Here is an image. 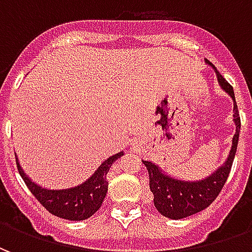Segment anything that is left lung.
<instances>
[{"label":"left lung","mask_w":252,"mask_h":252,"mask_svg":"<svg viewBox=\"0 0 252 252\" xmlns=\"http://www.w3.org/2000/svg\"><path fill=\"white\" fill-rule=\"evenodd\" d=\"M209 63V62H208ZM215 70L216 67L209 63ZM217 79L221 88L227 92L235 101V93L233 88L225 81L220 72L216 70ZM233 120L236 123V133L233 135L232 148L228 157L227 162L222 164L220 169H217L216 173L209 175L208 178L198 182H184L170 178L164 175L157 164L151 163L148 160H142L144 166L148 170L150 177V189L154 194V205L158 212L169 219H185L191 216L194 213L204 211L205 208L211 205L216 200L219 193L221 191L222 186L227 181L231 167H232L236 148L239 142V132H240V116H239L238 105L235 101L233 105Z\"/></svg>","instance_id":"obj_1"}]
</instances>
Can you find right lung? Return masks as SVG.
<instances>
[{
	"label": "right lung",
	"instance_id": "right-lung-1",
	"mask_svg": "<svg viewBox=\"0 0 252 252\" xmlns=\"http://www.w3.org/2000/svg\"><path fill=\"white\" fill-rule=\"evenodd\" d=\"M121 155L123 153H119L106 159L104 163L99 166L98 170L90 177V180L86 181L85 184L71 188V189L63 190H48L37 186L25 175L23 169L20 167L17 158H16V163H17V169H19L21 178L24 180L25 185L28 186L31 193L35 195L36 200L39 201L47 211L66 220L79 221V220H85L93 216L99 209V206L102 205V201L108 191L106 174L112 163L120 158Z\"/></svg>",
	"mask_w": 252,
	"mask_h": 252
}]
</instances>
